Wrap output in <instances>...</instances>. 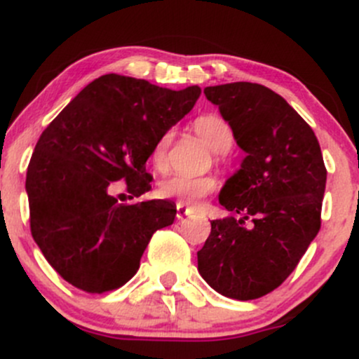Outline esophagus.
Masks as SVG:
<instances>
[{"instance_id": "obj_1", "label": "esophagus", "mask_w": 359, "mask_h": 359, "mask_svg": "<svg viewBox=\"0 0 359 359\" xmlns=\"http://www.w3.org/2000/svg\"><path fill=\"white\" fill-rule=\"evenodd\" d=\"M192 211L189 208H185L182 204H177V219H184V217L191 216Z\"/></svg>"}]
</instances>
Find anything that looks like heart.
Segmentation results:
<instances>
[{
  "label": "heart",
  "instance_id": "heart-1",
  "mask_svg": "<svg viewBox=\"0 0 359 359\" xmlns=\"http://www.w3.org/2000/svg\"><path fill=\"white\" fill-rule=\"evenodd\" d=\"M194 131L208 143L209 148L216 154H222L228 150L233 143V135L229 126L216 114H204L194 121ZM172 131H165L155 142L151 148L150 160L156 170H165L168 162V148H170ZM217 180L211 175L204 177H191L175 174L163 179L158 184V194L163 199H175L177 203L182 205H196L199 204L201 199L216 191Z\"/></svg>",
  "mask_w": 359,
  "mask_h": 359
}]
</instances>
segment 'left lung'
I'll use <instances>...</instances> for the list:
<instances>
[{"instance_id": "8db88e82", "label": "left lung", "mask_w": 359, "mask_h": 359, "mask_svg": "<svg viewBox=\"0 0 359 359\" xmlns=\"http://www.w3.org/2000/svg\"><path fill=\"white\" fill-rule=\"evenodd\" d=\"M204 94L246 156L219 192L240 217L211 221L197 270L221 295L253 300L295 270L319 233L327 172L312 128L277 93L231 82Z\"/></svg>"}]
</instances>
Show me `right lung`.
<instances>
[{
	"label": "right lung",
	"instance_id": "1",
	"mask_svg": "<svg viewBox=\"0 0 359 359\" xmlns=\"http://www.w3.org/2000/svg\"><path fill=\"white\" fill-rule=\"evenodd\" d=\"M199 96V86L172 90L106 74L45 128L25 184L32 236L74 287L89 294L121 287L137 273L151 234L174 222L168 201L125 204L111 191L118 180L130 199L150 191L151 148Z\"/></svg>",
	"mask_w": 359,
	"mask_h": 359
}]
</instances>
